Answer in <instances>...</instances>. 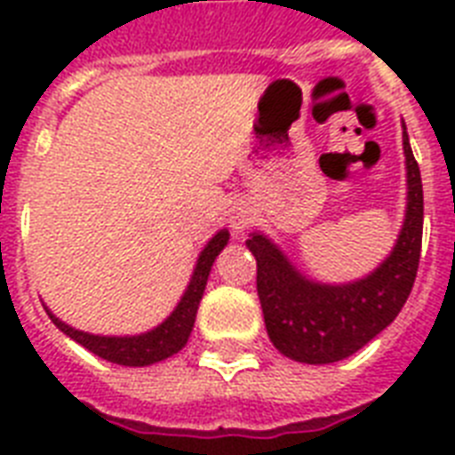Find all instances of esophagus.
I'll return each mask as SVG.
<instances>
[{
    "label": "esophagus",
    "mask_w": 455,
    "mask_h": 455,
    "mask_svg": "<svg viewBox=\"0 0 455 455\" xmlns=\"http://www.w3.org/2000/svg\"><path fill=\"white\" fill-rule=\"evenodd\" d=\"M257 220L255 210L248 205V203H234L231 205V210H228V224H231V228H234L235 234H243L245 228L252 227Z\"/></svg>",
    "instance_id": "esophagus-1"
}]
</instances>
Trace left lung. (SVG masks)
Masks as SVG:
<instances>
[{"instance_id":"8db88e82","label":"left lung","mask_w":455,"mask_h":455,"mask_svg":"<svg viewBox=\"0 0 455 455\" xmlns=\"http://www.w3.org/2000/svg\"><path fill=\"white\" fill-rule=\"evenodd\" d=\"M406 210L395 248L366 276L323 283L291 262L262 231L245 241L257 259V295L264 323L278 352L299 363H335L380 335L409 299L423 243V181L406 124Z\"/></svg>"}]
</instances>
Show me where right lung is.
Masks as SVG:
<instances>
[{
  "mask_svg": "<svg viewBox=\"0 0 455 455\" xmlns=\"http://www.w3.org/2000/svg\"><path fill=\"white\" fill-rule=\"evenodd\" d=\"M228 243V228H220L217 234L205 243V248L200 250L196 267H193L191 281L186 285L184 295L179 298L177 307L170 311V316L164 318L163 323H157L156 328L146 332H137V335H94V332L77 331L73 325H68L66 321H60L49 307L44 304L46 314L53 321V325L59 328L63 335L75 339L77 345L89 349L96 356L117 363V366H153L157 361H164L174 356L181 347L188 342L196 323V314H198L200 299L205 292L207 278L212 271V264L217 259L221 250L227 248Z\"/></svg>",
  "mask_w": 455,
  "mask_h": 455,
  "instance_id": "1",
  "label": "right lung"
}]
</instances>
